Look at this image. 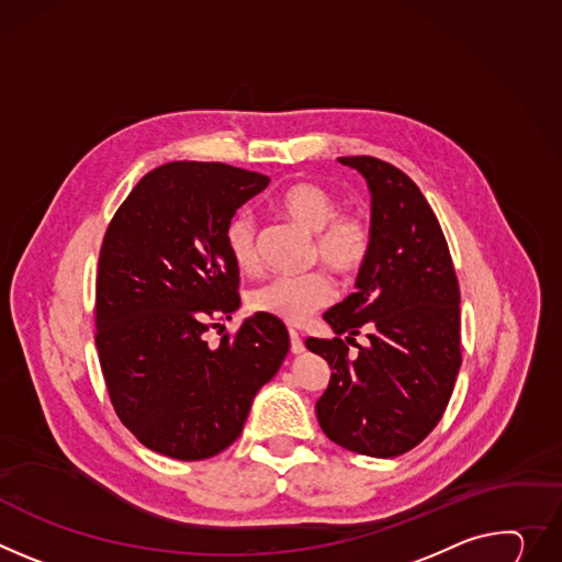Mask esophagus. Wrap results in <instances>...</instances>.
<instances>
[{"label":"esophagus","mask_w":562,"mask_h":562,"mask_svg":"<svg viewBox=\"0 0 562 562\" xmlns=\"http://www.w3.org/2000/svg\"><path fill=\"white\" fill-rule=\"evenodd\" d=\"M289 338H291V351L293 353H300L304 349V342L300 338V334L295 329H289Z\"/></svg>","instance_id":"esophagus-1"}]
</instances>
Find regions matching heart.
Returning a JSON list of instances; mask_svg holds the SVG:
<instances>
[{"label": "heart", "mask_w": 562, "mask_h": 562, "mask_svg": "<svg viewBox=\"0 0 562 562\" xmlns=\"http://www.w3.org/2000/svg\"><path fill=\"white\" fill-rule=\"evenodd\" d=\"M278 211L297 226L316 233L312 258L340 276L359 273L374 250V226L359 211H338L334 192L314 181H297L278 196ZM224 244L233 265L255 276L262 269L258 241V220L250 211L235 213L224 228ZM336 297L334 280L325 271L304 276H280L252 289L248 304L252 312L280 318L284 323H304Z\"/></svg>", "instance_id": "heart-1"}]
</instances>
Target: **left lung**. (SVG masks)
Returning <instances> with one entry per match:
<instances>
[{
	"label": "left lung",
	"mask_w": 562,
	"mask_h": 562,
	"mask_svg": "<svg viewBox=\"0 0 562 562\" xmlns=\"http://www.w3.org/2000/svg\"><path fill=\"white\" fill-rule=\"evenodd\" d=\"M338 161L368 179L374 250L359 271V289L325 314L338 336L304 342L331 368L316 417L351 452L396 457L432 432L450 401L462 366L459 284L443 231L417 183L374 157ZM361 330L371 342L349 357L346 344Z\"/></svg>",
	"instance_id": "1"
}]
</instances>
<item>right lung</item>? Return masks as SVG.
<instances>
[{
  "instance_id": "obj_1",
  "label": "right lung",
  "mask_w": 562,
  "mask_h": 562,
  "mask_svg": "<svg viewBox=\"0 0 562 562\" xmlns=\"http://www.w3.org/2000/svg\"><path fill=\"white\" fill-rule=\"evenodd\" d=\"M267 186V175L226 164H166L134 186L100 246L93 316L110 401L143 446L181 462L241 435L289 351L284 323L267 314L215 349L206 342L239 307L224 228Z\"/></svg>"
}]
</instances>
